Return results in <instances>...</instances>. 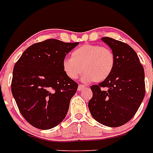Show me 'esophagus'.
Returning a JSON list of instances; mask_svg holds the SVG:
<instances>
[{
    "mask_svg": "<svg viewBox=\"0 0 153 153\" xmlns=\"http://www.w3.org/2000/svg\"><path fill=\"white\" fill-rule=\"evenodd\" d=\"M85 88V86H83V85H79L78 87V91H81V90H83Z\"/></svg>",
    "mask_w": 153,
    "mask_h": 153,
    "instance_id": "1",
    "label": "esophagus"
}]
</instances>
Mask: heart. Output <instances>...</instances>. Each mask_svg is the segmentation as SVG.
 <instances>
[{"label": "heart", "mask_w": 153, "mask_h": 153, "mask_svg": "<svg viewBox=\"0 0 153 153\" xmlns=\"http://www.w3.org/2000/svg\"><path fill=\"white\" fill-rule=\"evenodd\" d=\"M112 51L97 44H86L73 51L71 58L62 63L64 72L71 79H76L82 72L83 81L102 82L108 78L114 68Z\"/></svg>", "instance_id": "1"}]
</instances>
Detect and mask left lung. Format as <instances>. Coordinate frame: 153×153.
<instances>
[{
	"label": "left lung",
	"instance_id": "obj_1",
	"mask_svg": "<svg viewBox=\"0 0 153 153\" xmlns=\"http://www.w3.org/2000/svg\"><path fill=\"white\" fill-rule=\"evenodd\" d=\"M102 40L112 50L115 65L107 79L91 86V115L100 124L119 127L129 121L145 96L144 70L137 53L128 44L111 38Z\"/></svg>",
	"mask_w": 153,
	"mask_h": 153
}]
</instances>
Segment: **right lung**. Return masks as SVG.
<instances>
[{
	"instance_id": "add662e5",
	"label": "right lung",
	"mask_w": 153,
	"mask_h": 153,
	"mask_svg": "<svg viewBox=\"0 0 153 153\" xmlns=\"http://www.w3.org/2000/svg\"><path fill=\"white\" fill-rule=\"evenodd\" d=\"M78 44L47 39L28 47L15 63L12 94L21 115L35 128L50 129L65 117L79 85L64 72L62 63Z\"/></svg>"
}]
</instances>
